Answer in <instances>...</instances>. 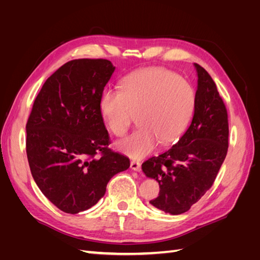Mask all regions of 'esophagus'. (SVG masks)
I'll list each match as a JSON object with an SVG mask.
<instances>
[{
	"label": "esophagus",
	"instance_id": "obj_1",
	"mask_svg": "<svg viewBox=\"0 0 260 260\" xmlns=\"http://www.w3.org/2000/svg\"><path fill=\"white\" fill-rule=\"evenodd\" d=\"M131 169L137 171V172H140L141 171V163L139 161H136V159H133V161L131 162Z\"/></svg>",
	"mask_w": 260,
	"mask_h": 260
}]
</instances>
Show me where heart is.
I'll return each mask as SVG.
<instances>
[{
  "instance_id": "b5f03b06",
  "label": "heart",
  "mask_w": 260,
  "mask_h": 260,
  "mask_svg": "<svg viewBox=\"0 0 260 260\" xmlns=\"http://www.w3.org/2000/svg\"><path fill=\"white\" fill-rule=\"evenodd\" d=\"M196 107V92L185 80L163 68L143 69L127 76L120 89H105L99 108L110 132L124 136L139 115L140 128L117 143L118 150L142 158L158 142L171 145L184 133Z\"/></svg>"
}]
</instances>
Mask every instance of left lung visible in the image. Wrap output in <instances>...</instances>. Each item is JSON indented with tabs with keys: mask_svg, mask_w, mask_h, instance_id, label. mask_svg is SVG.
<instances>
[{
	"mask_svg": "<svg viewBox=\"0 0 260 260\" xmlns=\"http://www.w3.org/2000/svg\"><path fill=\"white\" fill-rule=\"evenodd\" d=\"M198 74L194 115L189 128L169 151L142 164L147 178L159 184L150 203L171 214L186 212L217 178L228 152V113L214 81L194 63Z\"/></svg>",
	"mask_w": 260,
	"mask_h": 260,
	"instance_id": "8db88e82",
	"label": "left lung"
}]
</instances>
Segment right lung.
<instances>
[{
  "mask_svg": "<svg viewBox=\"0 0 260 260\" xmlns=\"http://www.w3.org/2000/svg\"><path fill=\"white\" fill-rule=\"evenodd\" d=\"M115 70L106 59H76L43 84L26 123V155L41 192L66 213L91 208L109 180L129 168L110 150L99 99Z\"/></svg>",
  "mask_w": 260,
  "mask_h": 260,
  "instance_id": "1",
  "label": "right lung"
}]
</instances>
